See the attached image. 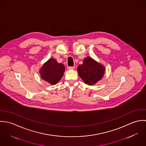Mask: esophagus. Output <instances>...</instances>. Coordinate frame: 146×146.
Segmentation results:
<instances>
[{
    "label": "esophagus",
    "mask_w": 146,
    "mask_h": 146,
    "mask_svg": "<svg viewBox=\"0 0 146 146\" xmlns=\"http://www.w3.org/2000/svg\"><path fill=\"white\" fill-rule=\"evenodd\" d=\"M75 68H74V67H67V69L68 70H74Z\"/></svg>",
    "instance_id": "obj_1"
}]
</instances>
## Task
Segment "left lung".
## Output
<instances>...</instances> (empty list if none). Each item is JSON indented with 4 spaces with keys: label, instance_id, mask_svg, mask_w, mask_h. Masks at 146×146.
I'll return each mask as SVG.
<instances>
[{
    "label": "left lung",
    "instance_id": "8db88e82",
    "mask_svg": "<svg viewBox=\"0 0 146 146\" xmlns=\"http://www.w3.org/2000/svg\"><path fill=\"white\" fill-rule=\"evenodd\" d=\"M78 73L84 83L93 85L101 80L105 73L104 66L88 56L84 58L82 64L77 68Z\"/></svg>",
    "mask_w": 146,
    "mask_h": 146
}]
</instances>
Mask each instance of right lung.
<instances>
[{"instance_id":"right-lung-1","label":"right lung","mask_w":146,"mask_h":146,"mask_svg":"<svg viewBox=\"0 0 146 146\" xmlns=\"http://www.w3.org/2000/svg\"><path fill=\"white\" fill-rule=\"evenodd\" d=\"M65 67L62 63L57 62L53 58L44 63L39 70L42 80L53 85L58 83L62 78Z\"/></svg>"}]
</instances>
